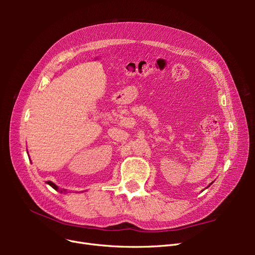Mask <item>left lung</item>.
I'll use <instances>...</instances> for the list:
<instances>
[{"label":"left lung","mask_w":255,"mask_h":255,"mask_svg":"<svg viewBox=\"0 0 255 255\" xmlns=\"http://www.w3.org/2000/svg\"><path fill=\"white\" fill-rule=\"evenodd\" d=\"M210 185H211V184H210ZM210 185H208V186H210Z\"/></svg>","instance_id":"obj_1"}]
</instances>
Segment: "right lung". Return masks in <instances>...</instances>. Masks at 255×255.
<instances>
[{
    "label": "right lung",
    "mask_w": 255,
    "mask_h": 255,
    "mask_svg": "<svg viewBox=\"0 0 255 255\" xmlns=\"http://www.w3.org/2000/svg\"><path fill=\"white\" fill-rule=\"evenodd\" d=\"M47 184H49V185H50V186H51V187H53V188H54V189H55V190H58V191H60V192H61V194H63V192H64V194H65V192L67 191L66 189H59V187H58V186H56V185H55V184H54L53 182H51V181H48V182H47Z\"/></svg>",
    "instance_id": "right-lung-1"
}]
</instances>
